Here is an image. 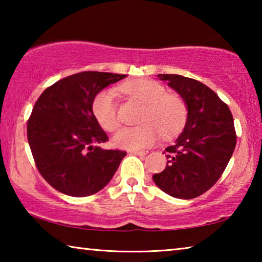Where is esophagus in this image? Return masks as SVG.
Returning <instances> with one entry per match:
<instances>
[{"label":"esophagus","instance_id":"esophagus-1","mask_svg":"<svg viewBox=\"0 0 262 262\" xmlns=\"http://www.w3.org/2000/svg\"><path fill=\"white\" fill-rule=\"evenodd\" d=\"M132 154H135L137 156H145L148 151L147 150H134V151H132Z\"/></svg>","mask_w":262,"mask_h":262}]
</instances>
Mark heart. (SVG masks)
Wrapping results in <instances>:
<instances>
[{
    "instance_id": "heart-1",
    "label": "heart",
    "mask_w": 262,
    "mask_h": 262,
    "mask_svg": "<svg viewBox=\"0 0 262 262\" xmlns=\"http://www.w3.org/2000/svg\"><path fill=\"white\" fill-rule=\"evenodd\" d=\"M120 90L144 105L139 127H126L114 137L119 148L136 150L156 143L161 134L171 139L183 130L188 117L187 104L183 97L167 94L161 83L140 78L123 83ZM92 112L97 121L107 132H115L120 125L117 94L114 90L100 91L92 101Z\"/></svg>"
}]
</instances>
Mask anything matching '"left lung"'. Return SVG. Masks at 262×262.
Wrapping results in <instances>:
<instances>
[{
	"label": "left lung",
	"instance_id": "1",
	"mask_svg": "<svg viewBox=\"0 0 262 262\" xmlns=\"http://www.w3.org/2000/svg\"><path fill=\"white\" fill-rule=\"evenodd\" d=\"M187 104L181 135L165 149L166 167L152 176L159 188L189 200L206 193L221 178L236 147L237 135L229 106L210 88L181 75L159 74Z\"/></svg>",
	"mask_w": 262,
	"mask_h": 262
}]
</instances>
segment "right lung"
I'll use <instances>...</instances> for the list:
<instances>
[{
    "instance_id": "add662e5",
    "label": "right lung",
    "mask_w": 262,
    "mask_h": 262,
    "mask_svg": "<svg viewBox=\"0 0 262 262\" xmlns=\"http://www.w3.org/2000/svg\"><path fill=\"white\" fill-rule=\"evenodd\" d=\"M126 75L82 72L48 86L28 120V140L39 173L53 188L70 196L103 189L126 151L104 150L108 141L92 112L96 95Z\"/></svg>"
}]
</instances>
